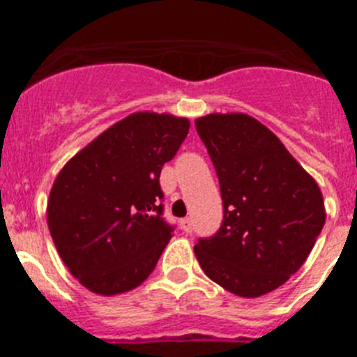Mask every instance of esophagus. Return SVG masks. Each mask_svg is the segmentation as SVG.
<instances>
[{"label":"esophagus","instance_id":"obj_1","mask_svg":"<svg viewBox=\"0 0 357 357\" xmlns=\"http://www.w3.org/2000/svg\"><path fill=\"white\" fill-rule=\"evenodd\" d=\"M181 229L184 230L185 234H189V232L193 230V220H191V218H184V220H181Z\"/></svg>","mask_w":357,"mask_h":357}]
</instances>
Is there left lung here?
Masks as SVG:
<instances>
[{
	"instance_id": "1",
	"label": "left lung",
	"mask_w": 357,
	"mask_h": 357,
	"mask_svg": "<svg viewBox=\"0 0 357 357\" xmlns=\"http://www.w3.org/2000/svg\"><path fill=\"white\" fill-rule=\"evenodd\" d=\"M218 173L223 223L195 255L211 280L243 298L282 286L326 223L317 181L261 121L243 112L195 119Z\"/></svg>"
}]
</instances>
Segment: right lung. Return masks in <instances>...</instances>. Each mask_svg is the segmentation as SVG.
Returning <instances> with one entry per match:
<instances>
[{"label":"right lung","instance_id":"right-lung-1","mask_svg":"<svg viewBox=\"0 0 357 357\" xmlns=\"http://www.w3.org/2000/svg\"><path fill=\"white\" fill-rule=\"evenodd\" d=\"M189 119L134 112L66 162L50 191L46 220L71 275L96 295L112 296L148 279L172 239L159 185Z\"/></svg>","mask_w":357,"mask_h":357}]
</instances>
